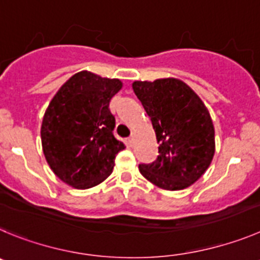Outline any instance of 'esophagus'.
<instances>
[{"instance_id":"esophagus-1","label":"esophagus","mask_w":260,"mask_h":260,"mask_svg":"<svg viewBox=\"0 0 260 260\" xmlns=\"http://www.w3.org/2000/svg\"><path fill=\"white\" fill-rule=\"evenodd\" d=\"M127 144L129 145V146H133V137H132V136L127 139Z\"/></svg>"}]
</instances>
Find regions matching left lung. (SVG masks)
Wrapping results in <instances>:
<instances>
[{
  "mask_svg": "<svg viewBox=\"0 0 260 260\" xmlns=\"http://www.w3.org/2000/svg\"><path fill=\"white\" fill-rule=\"evenodd\" d=\"M133 92L151 119L159 155L141 163L140 172L154 185L181 190L197 181L215 153L210 114L193 90L179 79L135 81Z\"/></svg>",
  "mask_w": 260,
  "mask_h": 260,
  "instance_id": "8db88e82",
  "label": "left lung"
}]
</instances>
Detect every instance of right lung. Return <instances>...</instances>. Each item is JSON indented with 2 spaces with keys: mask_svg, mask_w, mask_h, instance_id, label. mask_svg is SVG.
<instances>
[{
  "mask_svg": "<svg viewBox=\"0 0 260 260\" xmlns=\"http://www.w3.org/2000/svg\"><path fill=\"white\" fill-rule=\"evenodd\" d=\"M121 89L118 79L88 71L75 74L49 104L41 125L46 162L62 181L78 189L98 185L111 172L124 144L114 136L110 100Z\"/></svg>",
  "mask_w": 260,
  "mask_h": 260,
  "instance_id": "right-lung-1",
  "label": "right lung"
}]
</instances>
